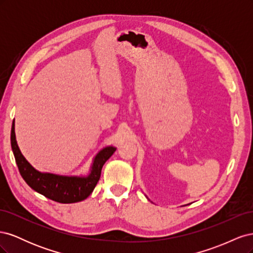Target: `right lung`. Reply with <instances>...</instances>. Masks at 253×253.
<instances>
[{"label": "right lung", "instance_id": "obj_1", "mask_svg": "<svg viewBox=\"0 0 253 253\" xmlns=\"http://www.w3.org/2000/svg\"><path fill=\"white\" fill-rule=\"evenodd\" d=\"M10 140L13 155L23 179L38 193L61 204L78 203L87 198L100 178L103 165L116 151V148L106 147L99 152L87 176H63L39 172L27 162L18 147L14 133V120L11 126Z\"/></svg>", "mask_w": 253, "mask_h": 253}]
</instances>
